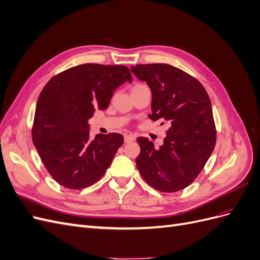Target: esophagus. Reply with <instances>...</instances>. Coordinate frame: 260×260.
Wrapping results in <instances>:
<instances>
[{"instance_id": "34e87169", "label": "esophagus", "mask_w": 260, "mask_h": 260, "mask_svg": "<svg viewBox=\"0 0 260 260\" xmlns=\"http://www.w3.org/2000/svg\"><path fill=\"white\" fill-rule=\"evenodd\" d=\"M136 140V136L133 135H125L124 136V143H129L132 142V141Z\"/></svg>"}]
</instances>
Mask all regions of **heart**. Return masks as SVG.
Wrapping results in <instances>:
<instances>
[{
    "label": "heart",
    "mask_w": 260,
    "mask_h": 260,
    "mask_svg": "<svg viewBox=\"0 0 260 260\" xmlns=\"http://www.w3.org/2000/svg\"><path fill=\"white\" fill-rule=\"evenodd\" d=\"M142 85H143V84H136L135 88H138V86H142Z\"/></svg>",
    "instance_id": "obj_1"
}]
</instances>
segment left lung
<instances>
[{
  "mask_svg": "<svg viewBox=\"0 0 260 260\" xmlns=\"http://www.w3.org/2000/svg\"><path fill=\"white\" fill-rule=\"evenodd\" d=\"M131 72L152 91L148 117L164 119L169 125L158 148L147 138L137 139L141 148L137 167L156 190H183L200 175L215 148L216 128L208 94L194 77L168 64L131 66Z\"/></svg>",
  "mask_w": 260,
  "mask_h": 260,
  "instance_id": "8db88e82",
  "label": "left lung"
}]
</instances>
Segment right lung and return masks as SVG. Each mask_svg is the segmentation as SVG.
<instances>
[{
  "mask_svg": "<svg viewBox=\"0 0 260 260\" xmlns=\"http://www.w3.org/2000/svg\"><path fill=\"white\" fill-rule=\"evenodd\" d=\"M131 82L128 67L82 64L45 84L38 99L32 141L45 168L60 185L80 190L104 176L123 143L119 133L90 139L89 119L104 111L118 86Z\"/></svg>",
  "mask_w": 260,
  "mask_h": 260,
  "instance_id": "1",
  "label": "right lung"
}]
</instances>
